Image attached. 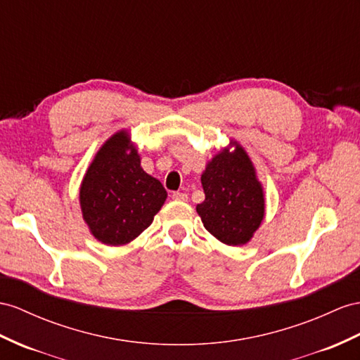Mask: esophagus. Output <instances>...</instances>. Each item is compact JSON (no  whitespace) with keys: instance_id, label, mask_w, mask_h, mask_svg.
<instances>
[{"instance_id":"34e87169","label":"esophagus","mask_w":360,"mask_h":360,"mask_svg":"<svg viewBox=\"0 0 360 360\" xmlns=\"http://www.w3.org/2000/svg\"><path fill=\"white\" fill-rule=\"evenodd\" d=\"M172 198L174 199V200H187V195L186 193H182V191H174L173 195H172Z\"/></svg>"}]
</instances>
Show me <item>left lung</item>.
I'll use <instances>...</instances> for the list:
<instances>
[{
  "mask_svg": "<svg viewBox=\"0 0 360 360\" xmlns=\"http://www.w3.org/2000/svg\"><path fill=\"white\" fill-rule=\"evenodd\" d=\"M200 181L205 200L196 210L207 231L226 245L246 243L262 224L264 199L245 150L237 146L234 153L220 152Z\"/></svg>",
  "mask_w": 360,
  "mask_h": 360,
  "instance_id": "8db88e82",
  "label": "left lung"
}]
</instances>
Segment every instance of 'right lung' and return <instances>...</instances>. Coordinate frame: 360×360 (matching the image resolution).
<instances>
[{"label": "right lung", "instance_id": "1", "mask_svg": "<svg viewBox=\"0 0 360 360\" xmlns=\"http://www.w3.org/2000/svg\"><path fill=\"white\" fill-rule=\"evenodd\" d=\"M165 198L167 191L141 169L140 156L127 144L124 132L109 138L98 150L80 188L85 222L96 238L110 246L140 236Z\"/></svg>", "mask_w": 360, "mask_h": 360}]
</instances>
